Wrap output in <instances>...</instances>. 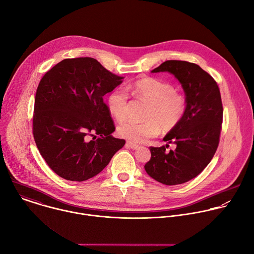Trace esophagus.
<instances>
[{"mask_svg": "<svg viewBox=\"0 0 254 254\" xmlns=\"http://www.w3.org/2000/svg\"><path fill=\"white\" fill-rule=\"evenodd\" d=\"M127 147H129V148H131V149H137L138 147H139V145L138 144H135V143H132V142H129V141H127Z\"/></svg>", "mask_w": 254, "mask_h": 254, "instance_id": "obj_1", "label": "esophagus"}]
</instances>
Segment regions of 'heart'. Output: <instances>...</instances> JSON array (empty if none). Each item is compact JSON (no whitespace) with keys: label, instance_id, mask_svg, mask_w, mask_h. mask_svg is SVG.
<instances>
[{"label":"heart","instance_id":"heart-1","mask_svg":"<svg viewBox=\"0 0 254 254\" xmlns=\"http://www.w3.org/2000/svg\"><path fill=\"white\" fill-rule=\"evenodd\" d=\"M126 90L132 96L149 103L145 114L147 121L143 123L127 121L119 126V135L128 141L143 142L157 135L160 128L169 131L184 115L186 99L183 94L175 91L170 83L153 77H142L128 84ZM127 92L115 89L107 100L108 110L118 122H123L127 117L128 102Z\"/></svg>","mask_w":254,"mask_h":254}]
</instances>
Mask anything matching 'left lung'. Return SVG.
Segmentation results:
<instances>
[{"label":"left lung","instance_id":"1","mask_svg":"<svg viewBox=\"0 0 254 254\" xmlns=\"http://www.w3.org/2000/svg\"><path fill=\"white\" fill-rule=\"evenodd\" d=\"M152 73L169 72L180 82L186 108L179 123L163 140L175 143L150 147L151 158L144 165L146 173L164 185H178L198 176L214 157L220 141L223 104L219 86L199 65L181 60H167Z\"/></svg>","mask_w":254,"mask_h":254}]
</instances>
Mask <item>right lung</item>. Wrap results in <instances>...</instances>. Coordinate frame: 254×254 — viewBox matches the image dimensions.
I'll return each mask as SVG.
<instances>
[{"label": "right lung", "mask_w": 254, "mask_h": 254, "mask_svg": "<svg viewBox=\"0 0 254 254\" xmlns=\"http://www.w3.org/2000/svg\"><path fill=\"white\" fill-rule=\"evenodd\" d=\"M123 79L95 58L79 57L60 61L40 80L32 132L41 156L58 176L86 181L125 145V139L112 135L115 125L104 102Z\"/></svg>", "instance_id": "obj_1"}]
</instances>
